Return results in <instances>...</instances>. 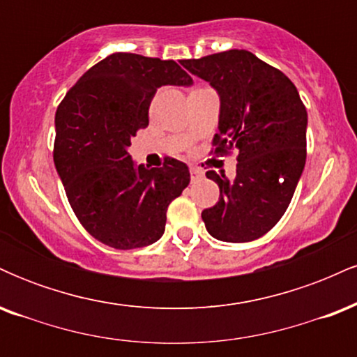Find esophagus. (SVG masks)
I'll return each mask as SVG.
<instances>
[{
	"label": "esophagus",
	"instance_id": "esophagus-1",
	"mask_svg": "<svg viewBox=\"0 0 357 357\" xmlns=\"http://www.w3.org/2000/svg\"><path fill=\"white\" fill-rule=\"evenodd\" d=\"M191 179H192V181H196V179H202L203 178V171L202 169H199V167H191Z\"/></svg>",
	"mask_w": 357,
	"mask_h": 357
}]
</instances>
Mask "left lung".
Masks as SVG:
<instances>
[{
	"label": "left lung",
	"mask_w": 357,
	"mask_h": 357,
	"mask_svg": "<svg viewBox=\"0 0 357 357\" xmlns=\"http://www.w3.org/2000/svg\"><path fill=\"white\" fill-rule=\"evenodd\" d=\"M181 65L220 93V132L210 154L238 151L235 178L206 173L218 184L220 198L203 210L204 227L230 243L260 238L284 216L304 171V102L284 72L252 52H220Z\"/></svg>",
	"instance_id": "8db88e82"
}]
</instances>
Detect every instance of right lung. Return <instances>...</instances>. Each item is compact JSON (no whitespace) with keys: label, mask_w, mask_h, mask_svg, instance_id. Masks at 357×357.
Wrapping results in <instances>:
<instances>
[{"label":"right lung","mask_w":357,"mask_h":357,"mask_svg":"<svg viewBox=\"0 0 357 357\" xmlns=\"http://www.w3.org/2000/svg\"><path fill=\"white\" fill-rule=\"evenodd\" d=\"M174 60L112 53L65 93L55 114L53 161L82 227L117 250L141 248L162 236L169 203L190 184L174 158L162 167L134 166L130 137L149 124L161 85H190Z\"/></svg>","instance_id":"obj_1"}]
</instances>
